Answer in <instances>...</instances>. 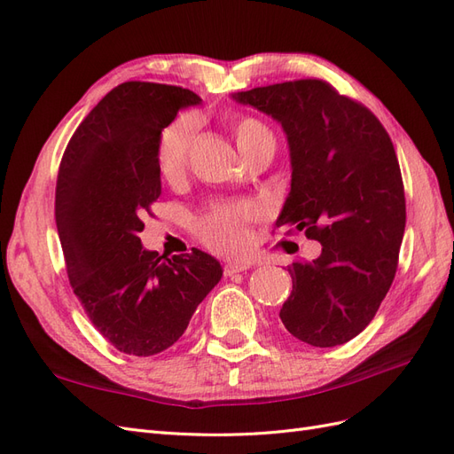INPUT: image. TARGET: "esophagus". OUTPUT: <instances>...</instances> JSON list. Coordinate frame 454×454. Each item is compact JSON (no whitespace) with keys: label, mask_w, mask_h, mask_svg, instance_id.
<instances>
[{"label":"esophagus","mask_w":454,"mask_h":454,"mask_svg":"<svg viewBox=\"0 0 454 454\" xmlns=\"http://www.w3.org/2000/svg\"><path fill=\"white\" fill-rule=\"evenodd\" d=\"M250 267H252V263H248V261H232V263H227L223 267V272H225V277H232V274L244 272V270H248Z\"/></svg>","instance_id":"esophagus-1"}]
</instances>
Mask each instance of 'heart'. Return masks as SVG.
Segmentation results:
<instances>
[{
	"instance_id": "b5f03b06",
	"label": "heart",
	"mask_w": 454,
	"mask_h": 454,
	"mask_svg": "<svg viewBox=\"0 0 454 454\" xmlns=\"http://www.w3.org/2000/svg\"><path fill=\"white\" fill-rule=\"evenodd\" d=\"M199 121L195 115L184 114L172 119L159 134L157 140V164L167 180H174L185 168L189 149L197 132ZM237 144L242 153L267 138L272 132L255 117H242L235 125ZM255 215L248 204H219L206 212L197 222V235L219 254L242 252L248 244V223Z\"/></svg>"
}]
</instances>
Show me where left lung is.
<instances>
[{"label":"left lung","instance_id":"left-lung-1","mask_svg":"<svg viewBox=\"0 0 454 454\" xmlns=\"http://www.w3.org/2000/svg\"><path fill=\"white\" fill-rule=\"evenodd\" d=\"M232 98L277 119L287 136L292 191L277 227L322 244L318 259L287 265L294 290L280 320L307 345H342L373 320L395 277L405 193L390 136L364 104L322 79Z\"/></svg>","mask_w":454,"mask_h":454}]
</instances>
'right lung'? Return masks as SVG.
I'll return each instance as SVG.
<instances>
[{"label": "right lung", "mask_w": 454, "mask_h": 454, "mask_svg": "<svg viewBox=\"0 0 454 454\" xmlns=\"http://www.w3.org/2000/svg\"><path fill=\"white\" fill-rule=\"evenodd\" d=\"M189 89L127 81L74 132L60 160L54 217L67 278L89 320L125 354L153 356L184 335L222 280V265L195 250L172 257L142 248V217L160 197L157 140Z\"/></svg>", "instance_id": "obj_1"}]
</instances>
